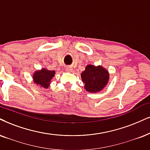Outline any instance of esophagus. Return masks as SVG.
Segmentation results:
<instances>
[{
	"label": "esophagus",
	"instance_id": "34e87169",
	"mask_svg": "<svg viewBox=\"0 0 150 150\" xmlns=\"http://www.w3.org/2000/svg\"><path fill=\"white\" fill-rule=\"evenodd\" d=\"M66 70L67 71H72V70H73V67H71V66L67 67Z\"/></svg>",
	"mask_w": 150,
	"mask_h": 150
}]
</instances>
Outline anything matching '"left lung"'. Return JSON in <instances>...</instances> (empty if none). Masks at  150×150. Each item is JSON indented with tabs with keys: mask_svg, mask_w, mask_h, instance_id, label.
Wrapping results in <instances>:
<instances>
[{
	"mask_svg": "<svg viewBox=\"0 0 150 150\" xmlns=\"http://www.w3.org/2000/svg\"><path fill=\"white\" fill-rule=\"evenodd\" d=\"M85 89L89 92H97L103 89L108 82L109 73L101 66L88 64L81 73Z\"/></svg>",
	"mask_w": 150,
	"mask_h": 150,
	"instance_id": "8db88e82",
	"label": "left lung"
}]
</instances>
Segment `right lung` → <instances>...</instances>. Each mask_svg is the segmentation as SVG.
I'll use <instances>...</instances> for the list:
<instances>
[{"instance_id": "obj_1", "label": "right lung", "mask_w": 150, "mask_h": 150, "mask_svg": "<svg viewBox=\"0 0 150 150\" xmlns=\"http://www.w3.org/2000/svg\"><path fill=\"white\" fill-rule=\"evenodd\" d=\"M55 74V71H50L43 68L35 72L33 74V81L38 86H41V88H48L50 86L51 79L54 76Z\"/></svg>"}]
</instances>
